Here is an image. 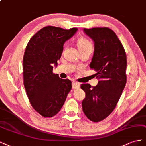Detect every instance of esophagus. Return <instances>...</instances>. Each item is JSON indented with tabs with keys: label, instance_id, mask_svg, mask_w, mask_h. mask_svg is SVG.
<instances>
[{
	"label": "esophagus",
	"instance_id": "34e87169",
	"mask_svg": "<svg viewBox=\"0 0 146 146\" xmlns=\"http://www.w3.org/2000/svg\"><path fill=\"white\" fill-rule=\"evenodd\" d=\"M72 87L73 89H77L80 88V84L76 81H73L72 82Z\"/></svg>",
	"mask_w": 146,
	"mask_h": 146
}]
</instances>
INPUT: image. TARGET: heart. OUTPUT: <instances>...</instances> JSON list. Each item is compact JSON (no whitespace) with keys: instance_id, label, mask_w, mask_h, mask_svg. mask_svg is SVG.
<instances>
[{"instance_id":"b5f03b06","label":"heart","mask_w":146,"mask_h":146,"mask_svg":"<svg viewBox=\"0 0 146 146\" xmlns=\"http://www.w3.org/2000/svg\"><path fill=\"white\" fill-rule=\"evenodd\" d=\"M77 46L80 51L92 50V44L88 39L81 37L77 42Z\"/></svg>"}]
</instances>
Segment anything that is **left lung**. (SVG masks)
Wrapping results in <instances>:
<instances>
[{
	"instance_id": "obj_1",
	"label": "left lung",
	"mask_w": 146,
	"mask_h": 146,
	"mask_svg": "<svg viewBox=\"0 0 146 146\" xmlns=\"http://www.w3.org/2000/svg\"><path fill=\"white\" fill-rule=\"evenodd\" d=\"M94 42V53L90 68L100 79L97 86L82 84L86 93L82 110L88 119L97 123L113 111L125 87L127 58L124 48L115 33L107 27L84 29Z\"/></svg>"
}]
</instances>
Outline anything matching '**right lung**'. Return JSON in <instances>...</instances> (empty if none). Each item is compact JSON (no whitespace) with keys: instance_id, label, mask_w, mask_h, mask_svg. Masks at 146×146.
Wrapping results in <instances>:
<instances>
[{"instance_id":"right-lung-1","label":"right lung","mask_w":146,"mask_h":146,"mask_svg":"<svg viewBox=\"0 0 146 146\" xmlns=\"http://www.w3.org/2000/svg\"><path fill=\"white\" fill-rule=\"evenodd\" d=\"M76 28L65 30L42 28L28 43L23 59V85L33 109L45 117L60 110L72 89V82L53 73L60 59L65 41L74 35Z\"/></svg>"}]
</instances>
